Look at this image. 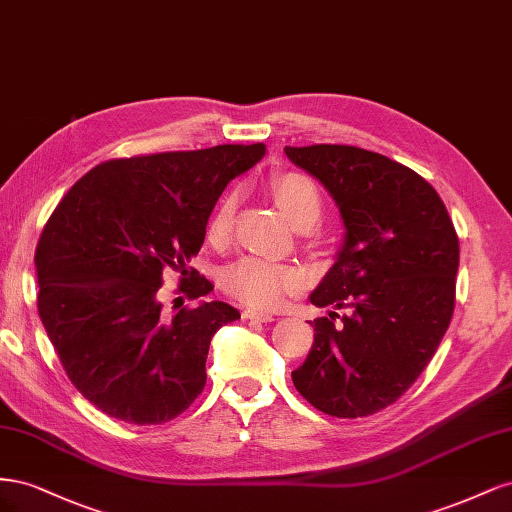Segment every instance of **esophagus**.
<instances>
[{
	"mask_svg": "<svg viewBox=\"0 0 512 512\" xmlns=\"http://www.w3.org/2000/svg\"><path fill=\"white\" fill-rule=\"evenodd\" d=\"M243 318L247 320H260V322H273L275 320V314L271 312H262V309H245L243 312Z\"/></svg>",
	"mask_w": 512,
	"mask_h": 512,
	"instance_id": "obj_1",
	"label": "esophagus"
}]
</instances>
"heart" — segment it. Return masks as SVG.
<instances>
[{"instance_id":"b5f03b06","label":"heart","mask_w":512,"mask_h":512,"mask_svg":"<svg viewBox=\"0 0 512 512\" xmlns=\"http://www.w3.org/2000/svg\"><path fill=\"white\" fill-rule=\"evenodd\" d=\"M271 188L277 205L282 207L294 226L299 228L301 224H314L318 220L320 192L312 179L301 173H284L273 179ZM235 207L237 194L224 196L215 207L207 224V237L211 243H224L228 239L232 220H235ZM299 284L301 273L297 269L262 258H241L222 275V286L228 294L258 307L277 305Z\"/></svg>"}]
</instances>
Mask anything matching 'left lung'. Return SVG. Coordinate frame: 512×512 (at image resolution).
<instances>
[{
  "label": "left lung",
  "instance_id": "1",
  "mask_svg": "<svg viewBox=\"0 0 512 512\" xmlns=\"http://www.w3.org/2000/svg\"><path fill=\"white\" fill-rule=\"evenodd\" d=\"M344 220V243L309 301L314 344L292 371L324 414L356 418L391 406L436 354L455 309L459 239L438 192L412 168L348 145L286 147ZM335 308H348L339 323Z\"/></svg>",
  "mask_w": 512,
  "mask_h": 512
}]
</instances>
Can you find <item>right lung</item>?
<instances>
[{
	"label": "right lung",
	"instance_id": "right-lung-1",
	"mask_svg": "<svg viewBox=\"0 0 512 512\" xmlns=\"http://www.w3.org/2000/svg\"><path fill=\"white\" fill-rule=\"evenodd\" d=\"M267 147L218 145L98 164L46 222L36 250L38 314L68 378L104 414L160 425L205 389L211 337L241 318L190 267L226 185ZM166 268L199 305L161 314Z\"/></svg>",
	"mask_w": 512,
	"mask_h": 512
}]
</instances>
